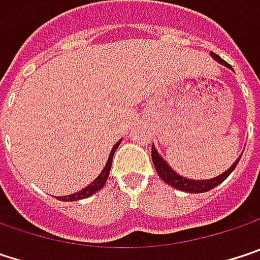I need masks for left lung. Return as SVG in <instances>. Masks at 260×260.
Listing matches in <instances>:
<instances>
[{
	"mask_svg": "<svg viewBox=\"0 0 260 260\" xmlns=\"http://www.w3.org/2000/svg\"><path fill=\"white\" fill-rule=\"evenodd\" d=\"M211 55H212V58H215L218 63H221V64H224V66H228V68H231V64H228L220 55H217V54H214V52H211ZM241 158V156H239ZM239 158L235 161L234 164H232V167L228 170V172H224L223 175H220V176H217V178H214V179H206V181H191V179H185V178H182L181 175H178L176 172H173V169L158 155V152H156V149L152 146V161H153V166H155V169H156V172H158V175H159V178L162 179L164 182H167L169 185H172V186H175V188H178V189H181V191H186V192H206V191H209V189H212V188H215L217 185H220L221 182L224 181L232 172L235 170V167H236V164L239 162Z\"/></svg>",
	"mask_w": 260,
	"mask_h": 260,
	"instance_id": "1",
	"label": "left lung"
}]
</instances>
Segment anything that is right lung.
<instances>
[{
	"instance_id": "add662e5",
	"label": "right lung",
	"mask_w": 260,
	"mask_h": 260,
	"mask_svg": "<svg viewBox=\"0 0 260 260\" xmlns=\"http://www.w3.org/2000/svg\"><path fill=\"white\" fill-rule=\"evenodd\" d=\"M119 144H120V141H117L116 144H114V147L111 149V153H110V156H108V161H107V164H105V167H104V170L101 172V175L94 179V181L91 182L88 186H85L84 189H81L78 192H75V194H71V196H63V197H58L60 200H63V202H75V200H81V199H85V197H90L91 194H94V192H98L104 185H105V182L108 179V175H110V170H111V162H113V156H114V152H116V149L119 147Z\"/></svg>"
}]
</instances>
